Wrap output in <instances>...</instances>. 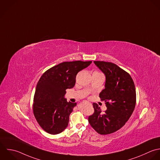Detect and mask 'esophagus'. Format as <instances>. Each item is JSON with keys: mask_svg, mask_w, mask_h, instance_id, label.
Masks as SVG:
<instances>
[{"mask_svg": "<svg viewBox=\"0 0 160 160\" xmlns=\"http://www.w3.org/2000/svg\"><path fill=\"white\" fill-rule=\"evenodd\" d=\"M83 103H87V104H89V105H91V103L90 102H88V101H84L83 102Z\"/></svg>", "mask_w": 160, "mask_h": 160, "instance_id": "obj_1", "label": "esophagus"}]
</instances>
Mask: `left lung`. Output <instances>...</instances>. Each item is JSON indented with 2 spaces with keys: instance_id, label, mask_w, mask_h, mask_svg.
<instances>
[{
  "instance_id": "1",
  "label": "left lung",
  "mask_w": 160,
  "mask_h": 160,
  "mask_svg": "<svg viewBox=\"0 0 160 160\" xmlns=\"http://www.w3.org/2000/svg\"><path fill=\"white\" fill-rule=\"evenodd\" d=\"M105 74V89L99 94L107 108L105 113L93 103L94 113L88 117L92 127L99 134L113 133L122 128L128 120L136 105V90L131 76L111 62L94 61Z\"/></svg>"
}]
</instances>
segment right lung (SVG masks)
Masks as SVG:
<instances>
[{"mask_svg":"<svg viewBox=\"0 0 160 160\" xmlns=\"http://www.w3.org/2000/svg\"><path fill=\"white\" fill-rule=\"evenodd\" d=\"M92 61L65 62L47 70L39 79L34 95L33 111L40 126L57 135L68 126L69 116L77 103L67 102L66 90L74 87L76 75Z\"/></svg>","mask_w":160,"mask_h":160,"instance_id":"1","label":"right lung"}]
</instances>
